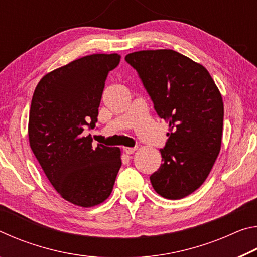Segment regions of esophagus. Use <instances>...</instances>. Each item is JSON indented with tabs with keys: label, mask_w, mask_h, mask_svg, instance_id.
Masks as SVG:
<instances>
[{
	"label": "esophagus",
	"mask_w": 257,
	"mask_h": 257,
	"mask_svg": "<svg viewBox=\"0 0 257 257\" xmlns=\"http://www.w3.org/2000/svg\"><path fill=\"white\" fill-rule=\"evenodd\" d=\"M124 152H125V154H133L135 151H136L137 149L136 147H124Z\"/></svg>",
	"instance_id": "34e87169"
}]
</instances>
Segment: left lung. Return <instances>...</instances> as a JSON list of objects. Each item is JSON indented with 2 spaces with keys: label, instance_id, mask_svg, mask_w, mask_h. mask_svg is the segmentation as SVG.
<instances>
[{
  "label": "left lung",
  "instance_id": "8db88e82",
  "mask_svg": "<svg viewBox=\"0 0 257 257\" xmlns=\"http://www.w3.org/2000/svg\"><path fill=\"white\" fill-rule=\"evenodd\" d=\"M161 119L169 122L161 149L163 163L150 177L156 193L180 199L202 186L219 155L223 102L202 64L172 50L138 51L125 55Z\"/></svg>",
  "mask_w": 257,
  "mask_h": 257
}]
</instances>
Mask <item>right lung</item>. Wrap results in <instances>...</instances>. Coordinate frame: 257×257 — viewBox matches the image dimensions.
<instances>
[{
	"label": "right lung",
	"instance_id": "right-lung-1",
	"mask_svg": "<svg viewBox=\"0 0 257 257\" xmlns=\"http://www.w3.org/2000/svg\"><path fill=\"white\" fill-rule=\"evenodd\" d=\"M119 54H93L47 73L35 89L28 136L33 153L66 201L90 207L110 196L121 167L118 147L92 145L108 72Z\"/></svg>",
	"mask_w": 257,
	"mask_h": 257
}]
</instances>
